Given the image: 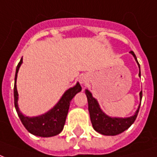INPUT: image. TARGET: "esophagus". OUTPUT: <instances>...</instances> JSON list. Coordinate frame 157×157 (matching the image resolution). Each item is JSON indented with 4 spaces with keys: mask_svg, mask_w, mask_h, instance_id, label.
Instances as JSON below:
<instances>
[{
    "mask_svg": "<svg viewBox=\"0 0 157 157\" xmlns=\"http://www.w3.org/2000/svg\"><path fill=\"white\" fill-rule=\"evenodd\" d=\"M79 82H80V83H81L82 85H85L86 83L87 82V76L86 75H82V76H80Z\"/></svg>",
    "mask_w": 157,
    "mask_h": 157,
    "instance_id": "34e87169",
    "label": "esophagus"
}]
</instances>
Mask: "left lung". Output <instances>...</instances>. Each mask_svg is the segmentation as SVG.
Instances as JSON below:
<instances>
[{
  "label": "left lung",
  "mask_w": 157,
  "mask_h": 157,
  "mask_svg": "<svg viewBox=\"0 0 157 157\" xmlns=\"http://www.w3.org/2000/svg\"><path fill=\"white\" fill-rule=\"evenodd\" d=\"M135 58V61L138 64L140 72H139V76H140V64L138 63L137 58L135 56V53L133 51L129 52ZM85 93L87 98V102H88V111L90 113V118L93 128L96 131L103 135H117L121 134L126 129H128L135 122L136 117L138 115L139 110L140 104L139 105L138 109L135 111L134 115L127 118H118V117H110L107 115L105 113L102 111L98 100L92 97V92L89 90L86 89ZM142 98V91L140 92V100L141 103Z\"/></svg>",
  "instance_id": "obj_1"
}]
</instances>
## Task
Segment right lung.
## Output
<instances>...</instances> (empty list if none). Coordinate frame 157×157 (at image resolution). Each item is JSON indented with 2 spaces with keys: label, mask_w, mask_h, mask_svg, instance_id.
I'll list each match as a JSON object with an SVG mask.
<instances>
[{
  "label": "right lung",
  "mask_w": 157,
  "mask_h": 157,
  "mask_svg": "<svg viewBox=\"0 0 157 157\" xmlns=\"http://www.w3.org/2000/svg\"><path fill=\"white\" fill-rule=\"evenodd\" d=\"M22 64V58L16 69L15 84H14V104L16 111L24 125L26 129L32 135L40 137H52L59 135L64 128L66 116L68 114L70 103L72 98L82 91V86L77 82L74 86L66 90L61 98L50 110L41 115L28 117L20 112L18 108V92L17 90V78L19 68Z\"/></svg>",
  "instance_id": "1"
}]
</instances>
